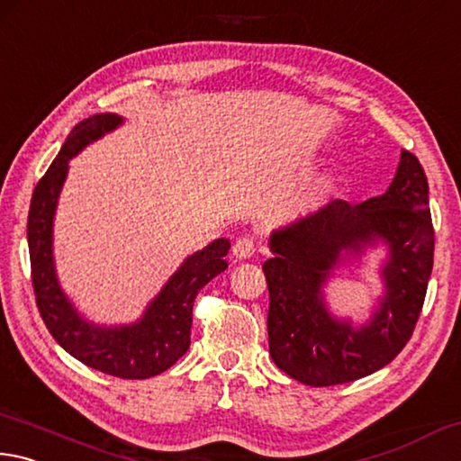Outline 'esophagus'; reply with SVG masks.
Returning <instances> with one entry per match:
<instances>
[{
	"label": "esophagus",
	"instance_id": "1",
	"mask_svg": "<svg viewBox=\"0 0 461 461\" xmlns=\"http://www.w3.org/2000/svg\"><path fill=\"white\" fill-rule=\"evenodd\" d=\"M232 253H235L237 259H251V257L257 253L255 240L249 237H240L235 243V247H232Z\"/></svg>",
	"mask_w": 461,
	"mask_h": 461
}]
</instances>
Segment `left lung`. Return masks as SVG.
Returning <instances> with one entry per match:
<instances>
[{
  "instance_id": "left-lung-1",
  "label": "left lung",
  "mask_w": 461,
  "mask_h": 461,
  "mask_svg": "<svg viewBox=\"0 0 461 461\" xmlns=\"http://www.w3.org/2000/svg\"><path fill=\"white\" fill-rule=\"evenodd\" d=\"M381 238L390 245L387 294L360 330L329 316L321 285L342 250ZM273 259L263 263L269 287V354L295 381L332 386L381 370L405 348L423 310L433 269L435 232L429 184L419 159L402 149L384 194L352 206L330 202L271 235Z\"/></svg>"
}]
</instances>
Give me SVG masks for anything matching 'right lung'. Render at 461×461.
Masks as SVG:
<instances>
[{"instance_id":"right-lung-1","label":"right lung","mask_w":461,"mask_h":461,"mask_svg":"<svg viewBox=\"0 0 461 461\" xmlns=\"http://www.w3.org/2000/svg\"><path fill=\"white\" fill-rule=\"evenodd\" d=\"M113 113L93 115L72 129L52 166L32 194L28 214V249L36 305L48 332L70 357L117 378H149L182 358L190 346L192 308L202 287L229 263L230 243L218 239L184 261L143 318L131 326L99 328L85 321L60 292L52 261V218L68 172V161L103 133L121 125Z\"/></svg>"}]
</instances>
